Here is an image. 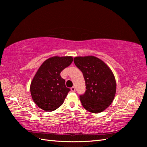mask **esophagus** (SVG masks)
Listing matches in <instances>:
<instances>
[{
  "label": "esophagus",
  "mask_w": 147,
  "mask_h": 147,
  "mask_svg": "<svg viewBox=\"0 0 147 147\" xmlns=\"http://www.w3.org/2000/svg\"><path fill=\"white\" fill-rule=\"evenodd\" d=\"M70 90H71V91L72 92H75V87H72L70 88Z\"/></svg>",
  "instance_id": "esophagus-1"
}]
</instances>
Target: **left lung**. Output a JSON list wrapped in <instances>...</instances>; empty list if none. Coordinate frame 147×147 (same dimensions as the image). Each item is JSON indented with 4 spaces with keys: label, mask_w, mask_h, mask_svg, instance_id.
Returning <instances> with one entry per match:
<instances>
[{
    "label": "left lung",
    "mask_w": 147,
    "mask_h": 147,
    "mask_svg": "<svg viewBox=\"0 0 147 147\" xmlns=\"http://www.w3.org/2000/svg\"><path fill=\"white\" fill-rule=\"evenodd\" d=\"M74 61L85 80L86 90L80 95L83 107L92 113L102 112L112 104L116 93L117 84L113 72L95 56L75 57Z\"/></svg>",
    "instance_id": "obj_1"
}]
</instances>
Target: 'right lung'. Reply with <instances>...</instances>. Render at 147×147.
<instances>
[{"label": "right lung", "instance_id": "right-lung-1", "mask_svg": "<svg viewBox=\"0 0 147 147\" xmlns=\"http://www.w3.org/2000/svg\"><path fill=\"white\" fill-rule=\"evenodd\" d=\"M71 56H54L40 67L30 84L32 98L39 108L47 112L59 108L70 91L60 73L72 63Z\"/></svg>", "mask_w": 147, "mask_h": 147}]
</instances>
